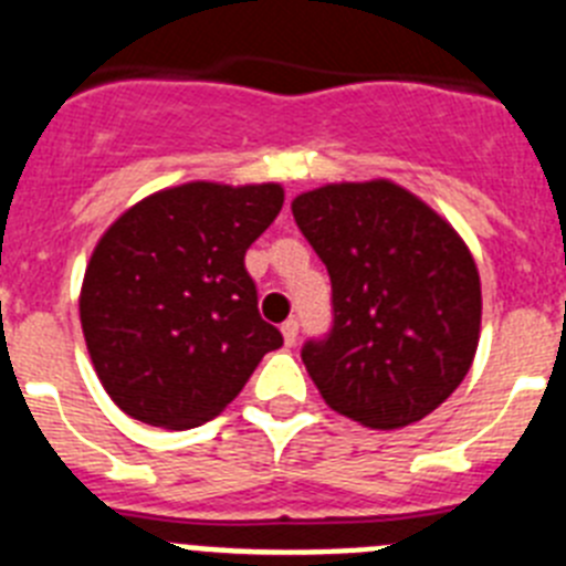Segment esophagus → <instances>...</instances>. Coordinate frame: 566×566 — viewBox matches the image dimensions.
<instances>
[{"label": "esophagus", "mask_w": 566, "mask_h": 566, "mask_svg": "<svg viewBox=\"0 0 566 566\" xmlns=\"http://www.w3.org/2000/svg\"><path fill=\"white\" fill-rule=\"evenodd\" d=\"M282 336H284V344H296V338H298V322H296V318H287V322L282 324Z\"/></svg>", "instance_id": "obj_1"}]
</instances>
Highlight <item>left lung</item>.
<instances>
[{
  "mask_svg": "<svg viewBox=\"0 0 566 566\" xmlns=\"http://www.w3.org/2000/svg\"><path fill=\"white\" fill-rule=\"evenodd\" d=\"M290 208L333 284L331 333L302 347L322 399L373 430L421 421L479 347L481 282L467 244L387 179L324 185Z\"/></svg>",
  "mask_w": 566,
  "mask_h": 566,
  "instance_id": "left-lung-1",
  "label": "left lung"
}]
</instances>
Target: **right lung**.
<instances>
[{
	"label": "right lung",
	"instance_id": "add662e5",
	"mask_svg": "<svg viewBox=\"0 0 566 566\" xmlns=\"http://www.w3.org/2000/svg\"><path fill=\"white\" fill-rule=\"evenodd\" d=\"M284 205L282 185L188 181L147 196L93 250L78 318L102 387L130 419L210 421L282 333L259 316L244 268Z\"/></svg>",
	"mask_w": 566,
	"mask_h": 566
}]
</instances>
